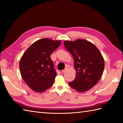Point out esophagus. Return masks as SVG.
I'll return each mask as SVG.
<instances>
[{"mask_svg": "<svg viewBox=\"0 0 123 123\" xmlns=\"http://www.w3.org/2000/svg\"><path fill=\"white\" fill-rule=\"evenodd\" d=\"M67 70H68V68H65L64 70H62V71H61V73H64V72H66V71H67Z\"/></svg>", "mask_w": 123, "mask_h": 123, "instance_id": "esophagus-1", "label": "esophagus"}]
</instances>
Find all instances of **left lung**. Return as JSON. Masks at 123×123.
Wrapping results in <instances>:
<instances>
[{"label": "left lung", "instance_id": "obj_1", "mask_svg": "<svg viewBox=\"0 0 123 123\" xmlns=\"http://www.w3.org/2000/svg\"><path fill=\"white\" fill-rule=\"evenodd\" d=\"M64 45L72 54L76 77L69 82L71 87L79 92H85L98 82L103 74L105 62L97 48L92 43L83 39L66 41Z\"/></svg>", "mask_w": 123, "mask_h": 123}]
</instances>
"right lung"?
Segmentation results:
<instances>
[{"label": "right lung", "mask_w": 123, "mask_h": 123, "mask_svg": "<svg viewBox=\"0 0 123 123\" xmlns=\"http://www.w3.org/2000/svg\"><path fill=\"white\" fill-rule=\"evenodd\" d=\"M61 43L48 38L41 39L33 43L20 59L22 77L35 92H42L53 85L57 73L50 55Z\"/></svg>", "instance_id": "right-lung-1"}]
</instances>
